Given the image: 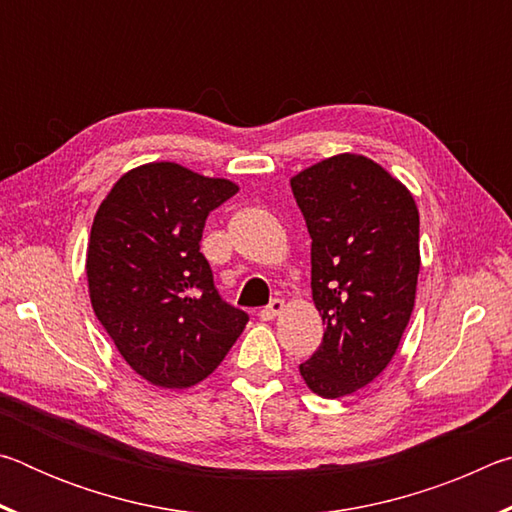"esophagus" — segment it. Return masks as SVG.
Returning <instances> with one entry per match:
<instances>
[{
	"mask_svg": "<svg viewBox=\"0 0 512 512\" xmlns=\"http://www.w3.org/2000/svg\"><path fill=\"white\" fill-rule=\"evenodd\" d=\"M282 309H284V300L275 298V300H271V305L259 311V316H262L264 320H273V318H277V316L282 314Z\"/></svg>",
	"mask_w": 512,
	"mask_h": 512,
	"instance_id": "34e87169",
	"label": "esophagus"
}]
</instances>
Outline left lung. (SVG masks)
<instances>
[{
	"label": "left lung",
	"mask_w": 512,
	"mask_h": 512,
	"mask_svg": "<svg viewBox=\"0 0 512 512\" xmlns=\"http://www.w3.org/2000/svg\"><path fill=\"white\" fill-rule=\"evenodd\" d=\"M291 189L307 221L311 298L325 323L300 375L336 400L377 379L400 348L418 287L420 214L400 180L357 153L311 164Z\"/></svg>",
	"instance_id": "1"
}]
</instances>
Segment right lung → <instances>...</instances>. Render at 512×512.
<instances>
[{"label":"right lung","mask_w":512,"mask_h":512,"mask_svg":"<svg viewBox=\"0 0 512 512\" xmlns=\"http://www.w3.org/2000/svg\"><path fill=\"white\" fill-rule=\"evenodd\" d=\"M239 192L176 162L124 173L94 216L90 302L124 361L160 388H189L219 368L248 323L223 302L201 253L205 219Z\"/></svg>","instance_id":"right-lung-1"}]
</instances>
